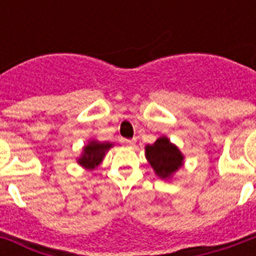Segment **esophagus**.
Wrapping results in <instances>:
<instances>
[{
	"mask_svg": "<svg viewBox=\"0 0 256 256\" xmlns=\"http://www.w3.org/2000/svg\"><path fill=\"white\" fill-rule=\"evenodd\" d=\"M124 142L128 144V146H134V144H136V138H134V140H124Z\"/></svg>",
	"mask_w": 256,
	"mask_h": 256,
	"instance_id": "obj_1",
	"label": "esophagus"
}]
</instances>
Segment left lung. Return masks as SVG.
<instances>
[{
  "label": "left lung",
  "mask_w": 256,
  "mask_h": 256,
  "mask_svg": "<svg viewBox=\"0 0 256 256\" xmlns=\"http://www.w3.org/2000/svg\"><path fill=\"white\" fill-rule=\"evenodd\" d=\"M146 160L156 175L168 180L184 164V156L166 136H160L152 144L144 148Z\"/></svg>",
  "instance_id": "1"
}]
</instances>
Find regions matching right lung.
Instances as JSON below:
<instances>
[{
  "label": "right lung",
  "mask_w": 256,
  "mask_h": 256,
  "mask_svg": "<svg viewBox=\"0 0 256 256\" xmlns=\"http://www.w3.org/2000/svg\"><path fill=\"white\" fill-rule=\"evenodd\" d=\"M114 146L112 142H100L96 140H90L82 148L81 156L77 158V164L85 170H96L106 156V152Z\"/></svg>",
  "instance_id": "right-lung-1"
}]
</instances>
